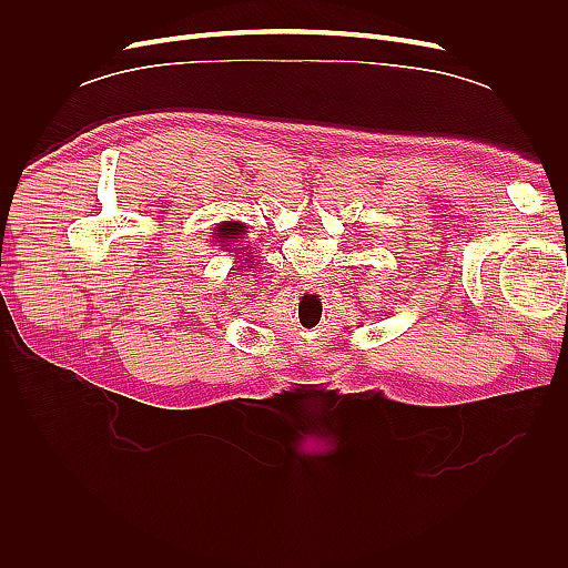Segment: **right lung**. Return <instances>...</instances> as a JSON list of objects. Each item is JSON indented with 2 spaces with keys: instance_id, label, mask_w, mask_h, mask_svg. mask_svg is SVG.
Segmentation results:
<instances>
[{
  "instance_id": "obj_1",
  "label": "right lung",
  "mask_w": 568,
  "mask_h": 568,
  "mask_svg": "<svg viewBox=\"0 0 568 568\" xmlns=\"http://www.w3.org/2000/svg\"><path fill=\"white\" fill-rule=\"evenodd\" d=\"M246 230H248V227H244L242 222L225 220V222H220V225L215 227V239H217V244L230 246V244H234V242H242ZM234 246H239V244H234Z\"/></svg>"
}]
</instances>
